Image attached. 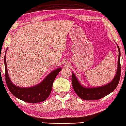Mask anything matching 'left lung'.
<instances>
[{"label": "left lung", "mask_w": 126, "mask_h": 126, "mask_svg": "<svg viewBox=\"0 0 126 126\" xmlns=\"http://www.w3.org/2000/svg\"><path fill=\"white\" fill-rule=\"evenodd\" d=\"M119 50V58L118 69L116 73L113 80L110 83L104 86L93 88H86L78 81L77 78L73 73H72V86L75 93L81 99L86 100H95L101 99L109 94L111 93L118 86L121 75V65H120V50L118 46Z\"/></svg>", "instance_id": "left-lung-1"}]
</instances>
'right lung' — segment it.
<instances>
[{"label": "right lung", "instance_id": "right-lung-1", "mask_svg": "<svg viewBox=\"0 0 126 126\" xmlns=\"http://www.w3.org/2000/svg\"><path fill=\"white\" fill-rule=\"evenodd\" d=\"M6 51L7 49L4 57L5 77L7 87L11 93L17 98L28 103H35L45 101L51 94L53 83L61 68H58L51 72L39 84L28 88L19 87L13 84L8 75L6 62Z\"/></svg>", "mask_w": 126, "mask_h": 126}]
</instances>
